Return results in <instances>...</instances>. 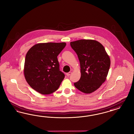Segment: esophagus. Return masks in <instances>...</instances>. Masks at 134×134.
Returning a JSON list of instances; mask_svg holds the SVG:
<instances>
[{
	"label": "esophagus",
	"instance_id": "34e87169",
	"mask_svg": "<svg viewBox=\"0 0 134 134\" xmlns=\"http://www.w3.org/2000/svg\"><path fill=\"white\" fill-rule=\"evenodd\" d=\"M71 74H72L71 72H69V73H66V75H67V76H69Z\"/></svg>",
	"mask_w": 134,
	"mask_h": 134
}]
</instances>
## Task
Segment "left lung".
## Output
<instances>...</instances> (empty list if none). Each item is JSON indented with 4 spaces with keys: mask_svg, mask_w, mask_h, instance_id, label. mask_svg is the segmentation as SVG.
<instances>
[{
    "mask_svg": "<svg viewBox=\"0 0 134 134\" xmlns=\"http://www.w3.org/2000/svg\"><path fill=\"white\" fill-rule=\"evenodd\" d=\"M80 62L81 77L75 86L85 93L98 89L106 80L110 60L104 46L97 41L80 40L70 42Z\"/></svg>",
    "mask_w": 134,
    "mask_h": 134,
    "instance_id": "1",
    "label": "left lung"
}]
</instances>
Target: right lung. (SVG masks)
<instances>
[{"mask_svg":"<svg viewBox=\"0 0 134 134\" xmlns=\"http://www.w3.org/2000/svg\"><path fill=\"white\" fill-rule=\"evenodd\" d=\"M65 43H46L34 45L26 54L25 79L31 88L42 94L55 91L65 77L59 70L57 56Z\"/></svg>","mask_w":134,"mask_h":134,"instance_id":"add662e5","label":"right lung"}]
</instances>
